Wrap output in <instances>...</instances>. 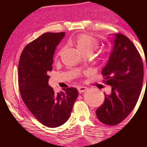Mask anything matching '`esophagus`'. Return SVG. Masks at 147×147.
Segmentation results:
<instances>
[{
	"mask_svg": "<svg viewBox=\"0 0 147 147\" xmlns=\"http://www.w3.org/2000/svg\"><path fill=\"white\" fill-rule=\"evenodd\" d=\"M77 90H78L79 93H82V92H85L87 90V88L84 86H78L77 87Z\"/></svg>",
	"mask_w": 147,
	"mask_h": 147,
	"instance_id": "obj_1",
	"label": "esophagus"
}]
</instances>
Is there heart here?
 I'll return each instance as SVG.
<instances>
[{
	"label": "heart",
	"instance_id": "heart-1",
	"mask_svg": "<svg viewBox=\"0 0 147 147\" xmlns=\"http://www.w3.org/2000/svg\"><path fill=\"white\" fill-rule=\"evenodd\" d=\"M74 43L83 55L92 53L98 47L99 41L95 36L88 34H81L74 38ZM60 53V52H59Z\"/></svg>",
	"mask_w": 147,
	"mask_h": 147
}]
</instances>
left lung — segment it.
<instances>
[{
    "instance_id": "obj_1",
    "label": "left lung",
    "mask_w": 147,
    "mask_h": 147,
    "mask_svg": "<svg viewBox=\"0 0 147 147\" xmlns=\"http://www.w3.org/2000/svg\"><path fill=\"white\" fill-rule=\"evenodd\" d=\"M113 41L110 57L102 70L111 93L106 95L104 104L96 110L99 120L109 126L122 122L133 110L144 79L142 60L133 42L122 34H115Z\"/></svg>"
}]
</instances>
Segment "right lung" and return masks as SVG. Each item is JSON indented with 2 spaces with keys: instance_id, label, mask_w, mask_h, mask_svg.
<instances>
[{
  "instance_id": "right-lung-1",
  "label": "right lung",
  "mask_w": 147,
  "mask_h": 147,
  "mask_svg": "<svg viewBox=\"0 0 147 147\" xmlns=\"http://www.w3.org/2000/svg\"><path fill=\"white\" fill-rule=\"evenodd\" d=\"M65 32H46L28 43L18 63V86L22 99L42 124L56 128L66 122L71 114L78 90L63 88L56 94L48 85L53 55Z\"/></svg>"
}]
</instances>
